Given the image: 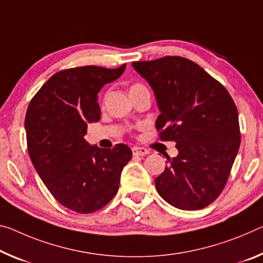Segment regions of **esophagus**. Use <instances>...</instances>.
I'll return each mask as SVG.
<instances>
[{
	"mask_svg": "<svg viewBox=\"0 0 263 263\" xmlns=\"http://www.w3.org/2000/svg\"><path fill=\"white\" fill-rule=\"evenodd\" d=\"M132 153H133V156H146V154L149 153V151L145 147L135 146V147H132Z\"/></svg>",
	"mask_w": 263,
	"mask_h": 263,
	"instance_id": "obj_1",
	"label": "esophagus"
}]
</instances>
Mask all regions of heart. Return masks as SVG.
Segmentation results:
<instances>
[{
    "mask_svg": "<svg viewBox=\"0 0 263 263\" xmlns=\"http://www.w3.org/2000/svg\"><path fill=\"white\" fill-rule=\"evenodd\" d=\"M140 87H144L143 84H140V83H136V84H132L131 87H130V91H133V90H138L140 89Z\"/></svg>",
    "mask_w": 263,
    "mask_h": 263,
    "instance_id": "heart-1",
    "label": "heart"
}]
</instances>
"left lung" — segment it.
Instances as JSON below:
<instances>
[{
    "label": "left lung",
    "mask_w": 263,
    "mask_h": 263,
    "mask_svg": "<svg viewBox=\"0 0 263 263\" xmlns=\"http://www.w3.org/2000/svg\"><path fill=\"white\" fill-rule=\"evenodd\" d=\"M149 83L161 114L156 122L162 141H174L179 154L156 178L170 205L201 210L221 194L239 151L241 135L235 103L221 83L180 56L133 62Z\"/></svg>",
    "instance_id": "obj_1"
}]
</instances>
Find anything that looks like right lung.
Wrapping results in <instances>:
<instances>
[{"instance_id":"1","label":"right lung","mask_w":263,"mask_h":263,"mask_svg":"<svg viewBox=\"0 0 263 263\" xmlns=\"http://www.w3.org/2000/svg\"><path fill=\"white\" fill-rule=\"evenodd\" d=\"M125 68L62 70L29 103L24 127L32 165L52 197L77 213H93L114 199L124 166L132 158L125 144L99 148L84 139L87 124L101 119L98 92Z\"/></svg>"}]
</instances>
